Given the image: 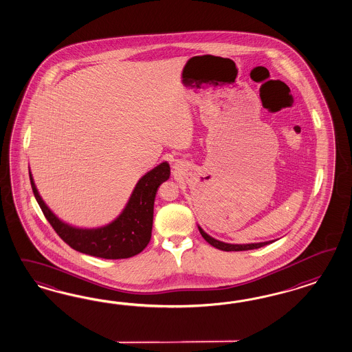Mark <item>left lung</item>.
I'll return each mask as SVG.
<instances>
[{"label": "left lung", "instance_id": "1", "mask_svg": "<svg viewBox=\"0 0 352 352\" xmlns=\"http://www.w3.org/2000/svg\"><path fill=\"white\" fill-rule=\"evenodd\" d=\"M200 229L201 236L205 238V241L210 243L211 246H214L215 248H219L221 251H248V250H254V248H260L263 246H266L269 243H272V241L269 242H261V243H251V245H230V243H224V242H220L218 239H214L212 237H210L209 234H206L202 229Z\"/></svg>", "mask_w": 352, "mask_h": 352}]
</instances>
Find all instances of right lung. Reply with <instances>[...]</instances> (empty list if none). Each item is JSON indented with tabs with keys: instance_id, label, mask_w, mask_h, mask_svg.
I'll return each mask as SVG.
<instances>
[{
	"instance_id": "1",
	"label": "right lung",
	"mask_w": 352,
	"mask_h": 352,
	"mask_svg": "<svg viewBox=\"0 0 352 352\" xmlns=\"http://www.w3.org/2000/svg\"><path fill=\"white\" fill-rule=\"evenodd\" d=\"M170 166L162 162L143 175L137 183L123 212L106 227L97 229L73 228L63 223L41 199L29 173L32 190L48 223L76 251L101 258H128L143 251L151 239L153 202L159 186L169 179Z\"/></svg>"
}]
</instances>
